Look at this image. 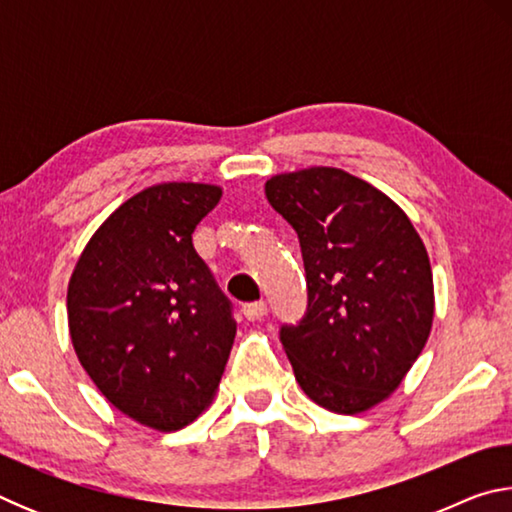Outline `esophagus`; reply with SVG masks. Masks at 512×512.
<instances>
[{
    "label": "esophagus",
    "mask_w": 512,
    "mask_h": 512,
    "mask_svg": "<svg viewBox=\"0 0 512 512\" xmlns=\"http://www.w3.org/2000/svg\"><path fill=\"white\" fill-rule=\"evenodd\" d=\"M241 314L246 320H262L266 316V302H248V305L241 307Z\"/></svg>",
    "instance_id": "1"
}]
</instances>
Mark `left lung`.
Instances as JSON below:
<instances>
[{"label": "left lung", "mask_w": 512, "mask_h": 512, "mask_svg": "<svg viewBox=\"0 0 512 512\" xmlns=\"http://www.w3.org/2000/svg\"><path fill=\"white\" fill-rule=\"evenodd\" d=\"M298 232L307 311L280 341L302 391L354 415L384 402L420 357L433 323L427 248L400 205L334 167L266 180Z\"/></svg>", "instance_id": "obj_1"}]
</instances>
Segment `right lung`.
Returning a JSON list of instances; mask_svg holds the SVG:
<instances>
[{"label":"right lung","instance_id":"right-lung-1","mask_svg":"<svg viewBox=\"0 0 512 512\" xmlns=\"http://www.w3.org/2000/svg\"><path fill=\"white\" fill-rule=\"evenodd\" d=\"M221 187L162 183L94 232L67 289L69 336L103 397L158 431L187 427L219 388L237 323L192 244Z\"/></svg>","mask_w":512,"mask_h":512}]
</instances>
